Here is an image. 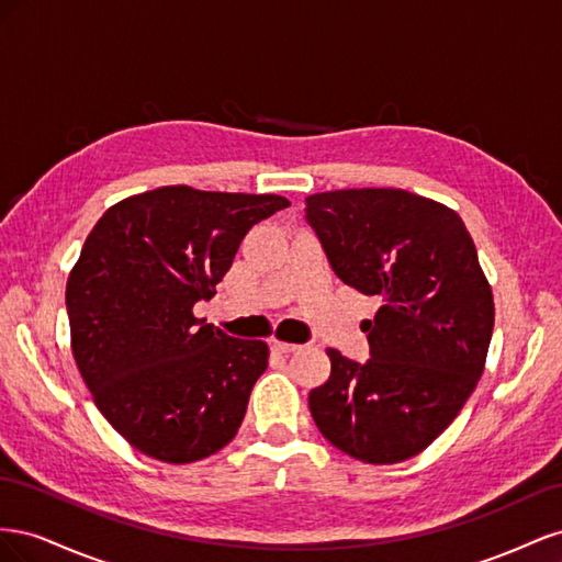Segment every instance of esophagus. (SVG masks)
<instances>
[{"label": "esophagus", "instance_id": "1", "mask_svg": "<svg viewBox=\"0 0 562 562\" xmlns=\"http://www.w3.org/2000/svg\"><path fill=\"white\" fill-rule=\"evenodd\" d=\"M271 349H274V351H281V353H293V351H297V349H300V345L283 342V339L271 337Z\"/></svg>", "mask_w": 562, "mask_h": 562}]
</instances>
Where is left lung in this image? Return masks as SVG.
Wrapping results in <instances>:
<instances>
[{
  "mask_svg": "<svg viewBox=\"0 0 562 562\" xmlns=\"http://www.w3.org/2000/svg\"><path fill=\"white\" fill-rule=\"evenodd\" d=\"M307 223L335 274L380 295L370 359L326 349L330 378L310 391L323 438L368 464L405 462L443 434L479 384L495 300L473 239L446 203L391 187L307 196Z\"/></svg>",
  "mask_w": 562,
  "mask_h": 562,
  "instance_id": "left-lung-1",
  "label": "left lung"
}]
</instances>
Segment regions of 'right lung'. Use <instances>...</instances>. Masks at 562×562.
<instances>
[{
  "label": "right lung",
  "instance_id": "1",
  "mask_svg": "<svg viewBox=\"0 0 562 562\" xmlns=\"http://www.w3.org/2000/svg\"><path fill=\"white\" fill-rule=\"evenodd\" d=\"M288 206L168 184L114 203L87 236L65 288L72 353L135 450L190 464L239 431L269 347L225 335L194 304L215 295L248 229Z\"/></svg>",
  "mask_w": 562,
  "mask_h": 562
}]
</instances>
